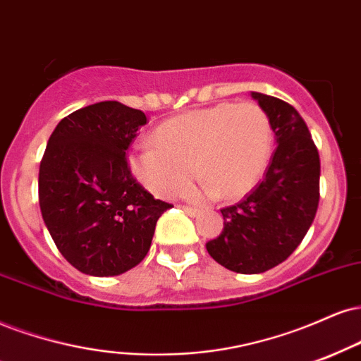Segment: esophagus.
<instances>
[{
    "mask_svg": "<svg viewBox=\"0 0 361 361\" xmlns=\"http://www.w3.org/2000/svg\"><path fill=\"white\" fill-rule=\"evenodd\" d=\"M180 208H181V210H183V212H185V214H188L190 216H197V215L200 214V210H198V208H195V207H188V205H181Z\"/></svg>",
    "mask_w": 361,
    "mask_h": 361,
    "instance_id": "34e87169",
    "label": "esophagus"
}]
</instances>
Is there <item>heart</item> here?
<instances>
[{"mask_svg": "<svg viewBox=\"0 0 361 361\" xmlns=\"http://www.w3.org/2000/svg\"><path fill=\"white\" fill-rule=\"evenodd\" d=\"M151 139L153 145L128 154L129 171L146 190L161 198L180 197L193 169L200 178L195 193L235 200L262 176L272 131L267 114L255 104L224 102L163 121Z\"/></svg>", "mask_w": 361, "mask_h": 361, "instance_id": "1", "label": "heart"}]
</instances>
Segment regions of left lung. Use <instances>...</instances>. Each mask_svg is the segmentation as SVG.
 I'll return each mask as SVG.
<instances>
[{"label": "left lung", "instance_id": "8db88e82", "mask_svg": "<svg viewBox=\"0 0 361 361\" xmlns=\"http://www.w3.org/2000/svg\"><path fill=\"white\" fill-rule=\"evenodd\" d=\"M266 112L277 147L266 178L242 202L222 208L224 230L208 254L238 274H260L296 250L319 203V154L299 112L272 95L252 92Z\"/></svg>", "mask_w": 361, "mask_h": 361}]
</instances>
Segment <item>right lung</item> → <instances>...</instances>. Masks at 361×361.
Returning <instances> with one entry per match:
<instances>
[{"mask_svg":"<svg viewBox=\"0 0 361 361\" xmlns=\"http://www.w3.org/2000/svg\"><path fill=\"white\" fill-rule=\"evenodd\" d=\"M146 114L116 101L82 107L56 124L38 173V202L56 249L95 277L146 257L169 205L131 175L126 151Z\"/></svg>","mask_w":361,"mask_h":361,"instance_id":"right-lung-1","label":"right lung"}]
</instances>
